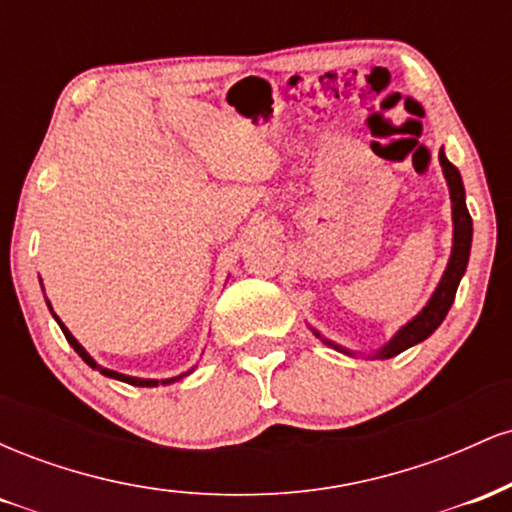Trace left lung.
<instances>
[{"instance_id": "obj_1", "label": "left lung", "mask_w": 512, "mask_h": 512, "mask_svg": "<svg viewBox=\"0 0 512 512\" xmlns=\"http://www.w3.org/2000/svg\"><path fill=\"white\" fill-rule=\"evenodd\" d=\"M438 158H440V166H443L445 180H448L450 202H452V250H450L448 267H445L436 291H433V296L428 298V303L421 308V313L411 317L404 327H399L395 337H392L385 346H380L378 351L368 354V358H392L402 354V351H407L409 346L424 342V339L431 337V334L440 327V322L445 320V315H448L450 305L455 301L460 279L464 276V272H467L469 250H472V216H469L467 202H464L462 175L460 170L448 161V156L443 154V149H440ZM310 330H313V327H310ZM313 334L317 339H322L327 346H332V349L342 351L346 356H356V351H349L344 349V346L334 344L332 339H325L317 330H313Z\"/></svg>"}]
</instances>
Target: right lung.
<instances>
[{"label": "right lung", "mask_w": 512, "mask_h": 512, "mask_svg": "<svg viewBox=\"0 0 512 512\" xmlns=\"http://www.w3.org/2000/svg\"><path fill=\"white\" fill-rule=\"evenodd\" d=\"M48 308H50L52 317H55V320H57V325H60V330L64 332V337H67V342L72 344V349L76 351V354H79L81 358H84V361H86L88 366H91V368L101 370V375H105V378H115V380H120V383H127V385H137V387H156V385H170V383H175V380H182V378H185V375H190L192 370H195V368H190V370H187V373H182V375H175V378H166V380H149V378H132V375L117 373V370H110V368H103V366H98V363L93 361L91 354H88V351L84 349V346H81L79 342H76V337H74V334L69 332L67 327L62 325V320H60V317L55 315V310H52L50 301H48Z\"/></svg>", "instance_id": "1"}]
</instances>
